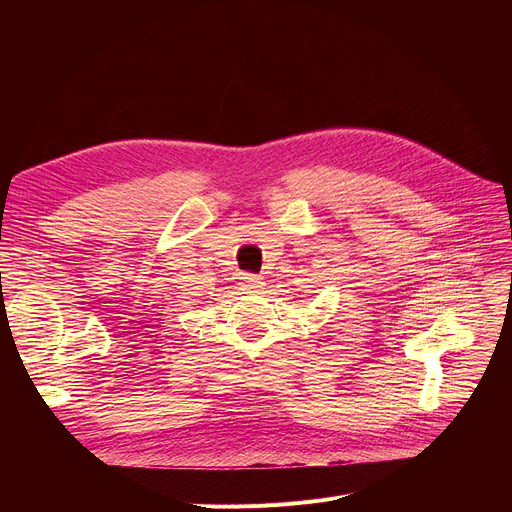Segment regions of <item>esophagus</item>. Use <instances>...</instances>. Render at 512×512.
Segmentation results:
<instances>
[{
	"instance_id": "34e87169",
	"label": "esophagus",
	"mask_w": 512,
	"mask_h": 512,
	"mask_svg": "<svg viewBox=\"0 0 512 512\" xmlns=\"http://www.w3.org/2000/svg\"><path fill=\"white\" fill-rule=\"evenodd\" d=\"M240 286H242V290H247V292H259L263 288V278L253 276V274H245L240 278Z\"/></svg>"
}]
</instances>
